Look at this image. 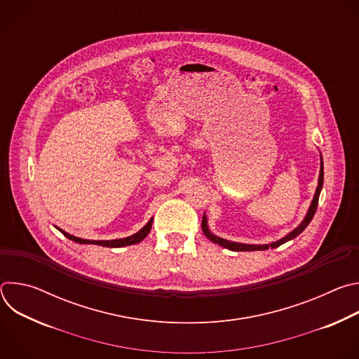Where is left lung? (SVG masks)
<instances>
[{"label":"left lung","instance_id":"1","mask_svg":"<svg viewBox=\"0 0 359 359\" xmlns=\"http://www.w3.org/2000/svg\"><path fill=\"white\" fill-rule=\"evenodd\" d=\"M320 161H321V165H320V176H318V186L316 189V193H314V197L311 200V204L309 208V212H306L304 220L292 230L290 231L287 236H284L283 238L277 240V241H273L270 244H245V243H236V241H230V240H226V238H222L219 236H216L215 233H212V230L209 229V223H208V216L206 213L203 215V220H201V229H203V233L204 236H206L210 241L224 247V248H229L231 251H262V250H269V248H276L292 238H295L298 234H301L305 227L309 226L316 215V210H317V206H318V198H320V193L323 190V183H324V162H323V156H320Z\"/></svg>","mask_w":359,"mask_h":359}]
</instances>
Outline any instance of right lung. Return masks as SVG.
I'll use <instances>...</instances> for the list:
<instances>
[{
	"mask_svg": "<svg viewBox=\"0 0 359 359\" xmlns=\"http://www.w3.org/2000/svg\"><path fill=\"white\" fill-rule=\"evenodd\" d=\"M151 223H153V217L135 234L123 237V238H116V240H86V238H81V237H75L69 233H67L65 230L57 227L67 238L79 243V244H96V245H102V247H126V245H132V244H137L140 243L143 238H146V236L149 234L150 229H151Z\"/></svg>",
	"mask_w": 359,
	"mask_h": 359,
	"instance_id": "obj_1",
	"label": "right lung"
}]
</instances>
